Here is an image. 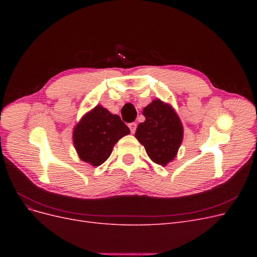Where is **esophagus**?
<instances>
[{
  "label": "esophagus",
  "mask_w": 257,
  "mask_h": 257,
  "mask_svg": "<svg viewBox=\"0 0 257 257\" xmlns=\"http://www.w3.org/2000/svg\"><path fill=\"white\" fill-rule=\"evenodd\" d=\"M128 127H130V130H131L132 133H135L136 127H137V124H136L135 122H132V123H130V124H128Z\"/></svg>",
  "instance_id": "34e87169"
}]
</instances>
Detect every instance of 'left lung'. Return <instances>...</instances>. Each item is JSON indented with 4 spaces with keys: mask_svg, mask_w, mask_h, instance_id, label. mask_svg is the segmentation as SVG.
<instances>
[{
    "mask_svg": "<svg viewBox=\"0 0 257 257\" xmlns=\"http://www.w3.org/2000/svg\"><path fill=\"white\" fill-rule=\"evenodd\" d=\"M145 122L139 123L135 137L147 151L149 158L165 166L176 157L182 143L183 127L172 107L155 99L145 107Z\"/></svg>",
    "mask_w": 257,
    "mask_h": 257,
    "instance_id": "1",
    "label": "left lung"
}]
</instances>
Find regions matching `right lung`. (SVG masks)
I'll return each mask as SVG.
<instances>
[{
  "instance_id": "obj_1",
  "label": "right lung",
  "mask_w": 257,
  "mask_h": 257,
  "mask_svg": "<svg viewBox=\"0 0 257 257\" xmlns=\"http://www.w3.org/2000/svg\"><path fill=\"white\" fill-rule=\"evenodd\" d=\"M130 134L118 114L96 106L77 124L73 139L79 158L93 166H99L109 158L114 144Z\"/></svg>"
}]
</instances>
